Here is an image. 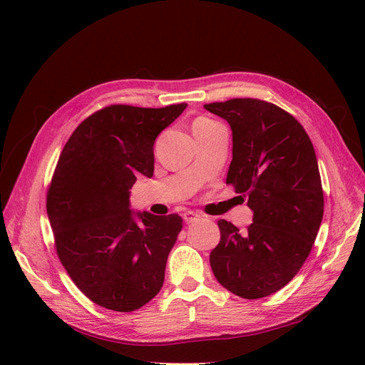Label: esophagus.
<instances>
[{
  "label": "esophagus",
  "instance_id": "34e87169",
  "mask_svg": "<svg viewBox=\"0 0 365 365\" xmlns=\"http://www.w3.org/2000/svg\"><path fill=\"white\" fill-rule=\"evenodd\" d=\"M182 217H184V222L192 224V222H195V220L200 219L201 215L196 213V212H192V210H189V212H185V213L182 215Z\"/></svg>",
  "mask_w": 365,
  "mask_h": 365
}]
</instances>
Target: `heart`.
<instances>
[{"mask_svg":"<svg viewBox=\"0 0 365 365\" xmlns=\"http://www.w3.org/2000/svg\"><path fill=\"white\" fill-rule=\"evenodd\" d=\"M196 121H205V118H200V120H196ZM196 121H195V123H196Z\"/></svg>","mask_w":365,"mask_h":365,"instance_id":"obj_1","label":"heart"}]
</instances>
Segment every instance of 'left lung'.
Masks as SVG:
<instances>
[{
    "label": "left lung",
    "mask_w": 365,
    "mask_h": 365,
    "mask_svg": "<svg viewBox=\"0 0 365 365\" xmlns=\"http://www.w3.org/2000/svg\"><path fill=\"white\" fill-rule=\"evenodd\" d=\"M228 121L233 160L227 184L248 196L252 224L239 231L220 219L210 252L217 282L242 298H262L288 284L312 250L324 197L312 141L282 108L257 98L204 105Z\"/></svg>",
    "instance_id": "1"
}]
</instances>
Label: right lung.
Here are the masks:
<instances>
[{"mask_svg":"<svg viewBox=\"0 0 365 365\" xmlns=\"http://www.w3.org/2000/svg\"><path fill=\"white\" fill-rule=\"evenodd\" d=\"M187 103L113 105L90 115L63 146L47 193L58 256L91 302L117 312L149 303L182 219L130 210L137 176L153 175V143Z\"/></svg>","mask_w":365,"mask_h":365,"instance_id":"1","label":"right lung"}]
</instances>
